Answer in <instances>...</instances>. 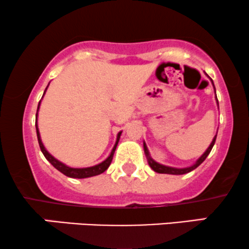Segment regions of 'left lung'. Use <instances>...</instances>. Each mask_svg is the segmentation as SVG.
Wrapping results in <instances>:
<instances>
[{
    "mask_svg": "<svg viewBox=\"0 0 249 249\" xmlns=\"http://www.w3.org/2000/svg\"><path fill=\"white\" fill-rule=\"evenodd\" d=\"M211 82H213V81H211ZM213 88H214V87H213ZM214 92H216V90H214ZM216 99H217V97H216ZM217 103H218V101H217ZM216 137H217V135H214V137H213V142H211V144L209 145V148H208L207 150H205V152L203 153V155L201 156V157H199V158L197 159V160H196L195 164H194V165H192V166H189V167H185V168L170 167V166H165V165L159 164V162L155 161L151 157H150L149 150H148V148H146V144H145V142L143 143V148H144V152H145L146 159H148V162H149L150 167H151L153 171L157 172V173H164V174H176V176H180V174H186V173H188V172H190V171L195 170L196 167H198L199 165H201L202 162H203V161L205 160V158H207L208 156H209V153H210V151H211V149H213V146L214 142H216Z\"/></svg>",
    "mask_w": 249,
    "mask_h": 249,
    "instance_id": "1",
    "label": "left lung"
}]
</instances>
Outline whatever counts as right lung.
I'll return each instance as SVG.
<instances>
[{"instance_id":"add662e5","label":"right lung","mask_w":249,"mask_h":249,"mask_svg":"<svg viewBox=\"0 0 249 249\" xmlns=\"http://www.w3.org/2000/svg\"><path fill=\"white\" fill-rule=\"evenodd\" d=\"M48 85H50V84H48ZM47 88H46V90H47ZM46 90H45V92H46ZM45 92H44V94H45ZM42 97H44V96H42ZM40 103H41V100L39 101L38 109H36V118H38V110H39V107H40ZM36 136H38V142H39L40 150H41V152L44 153L45 158L47 159V160L50 161L51 164L53 165V166L56 168L57 171H60L61 173H63L64 176H67V177H69V178H75V179H84V178L94 177V176H98V174L104 173V172H105L107 168L109 167L110 162H112V159H113V156H114L116 145H118L120 136H121V133H122V131H120V133L118 134V137H116V142L114 144V148H113L112 152H110V155L105 159V160L101 161L100 164L94 165V166H91V167L73 168V167L67 166V165H64L63 162H61L60 160H57L56 158H54L53 156H52L51 153L48 152L47 150H46V148L44 146V144H42V142H41V139H40V133H39V129H38V124H36Z\"/></svg>"}]
</instances>
